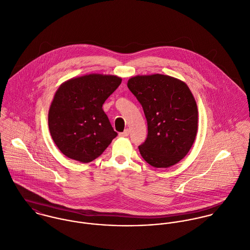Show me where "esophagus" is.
Returning <instances> with one entry per match:
<instances>
[{"label":"esophagus","mask_w":250,"mask_h":250,"mask_svg":"<svg viewBox=\"0 0 250 250\" xmlns=\"http://www.w3.org/2000/svg\"><path fill=\"white\" fill-rule=\"evenodd\" d=\"M129 133H130L129 129H126V130H124V132L119 133V137H128V136H129Z\"/></svg>","instance_id":"esophagus-1"}]
</instances>
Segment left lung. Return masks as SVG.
I'll return each mask as SVG.
<instances>
[{
  "mask_svg": "<svg viewBox=\"0 0 250 250\" xmlns=\"http://www.w3.org/2000/svg\"><path fill=\"white\" fill-rule=\"evenodd\" d=\"M127 85L147 120V138L139 146L142 157L157 168L176 165L188 153L197 134L198 110L188 86L162 74L133 77Z\"/></svg>",
  "mask_w": 250,
  "mask_h": 250,
  "instance_id": "8db88e82",
  "label": "left lung"
}]
</instances>
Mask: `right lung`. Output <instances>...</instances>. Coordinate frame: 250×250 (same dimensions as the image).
<instances>
[{
  "instance_id": "right-lung-1",
  "label": "right lung",
  "mask_w": 250,
  "mask_h": 250,
  "mask_svg": "<svg viewBox=\"0 0 250 250\" xmlns=\"http://www.w3.org/2000/svg\"><path fill=\"white\" fill-rule=\"evenodd\" d=\"M121 81L117 76L89 74L70 79L59 87L48 124L63 155L84 164L92 162L117 136L102 107Z\"/></svg>"
}]
</instances>
